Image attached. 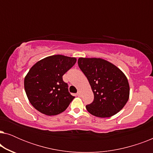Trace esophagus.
Returning a JSON list of instances; mask_svg holds the SVG:
<instances>
[{
    "instance_id": "34e87169",
    "label": "esophagus",
    "mask_w": 153,
    "mask_h": 153,
    "mask_svg": "<svg viewBox=\"0 0 153 153\" xmlns=\"http://www.w3.org/2000/svg\"><path fill=\"white\" fill-rule=\"evenodd\" d=\"M76 95H77V96H79V97H81V93L80 91H78V92H77Z\"/></svg>"
}]
</instances>
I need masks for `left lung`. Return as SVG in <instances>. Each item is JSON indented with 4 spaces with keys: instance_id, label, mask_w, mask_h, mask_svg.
I'll use <instances>...</instances> for the list:
<instances>
[{
    "instance_id": "left-lung-1",
    "label": "left lung",
    "mask_w": 153,
    "mask_h": 153,
    "mask_svg": "<svg viewBox=\"0 0 153 153\" xmlns=\"http://www.w3.org/2000/svg\"><path fill=\"white\" fill-rule=\"evenodd\" d=\"M78 65L94 94L93 102L85 106L88 111L100 118L120 111L129 95L128 81L122 71L102 58H79Z\"/></svg>"
}]
</instances>
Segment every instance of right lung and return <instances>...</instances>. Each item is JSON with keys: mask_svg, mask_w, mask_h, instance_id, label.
Listing matches in <instances>:
<instances>
[{"mask_svg": "<svg viewBox=\"0 0 153 153\" xmlns=\"http://www.w3.org/2000/svg\"><path fill=\"white\" fill-rule=\"evenodd\" d=\"M75 58L49 56L36 62L25 77L24 88L30 104L47 116L63 112L74 97L62 76L76 63Z\"/></svg>", "mask_w": 153, "mask_h": 153, "instance_id": "add662e5", "label": "right lung"}]
</instances>
